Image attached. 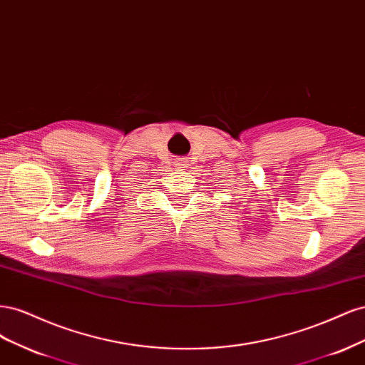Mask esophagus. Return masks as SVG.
<instances>
[{
  "instance_id": "1",
  "label": "esophagus",
  "mask_w": 365,
  "mask_h": 365,
  "mask_svg": "<svg viewBox=\"0 0 365 365\" xmlns=\"http://www.w3.org/2000/svg\"><path fill=\"white\" fill-rule=\"evenodd\" d=\"M176 165H178V168H185L187 164L184 161H178V164H176Z\"/></svg>"
}]
</instances>
